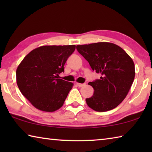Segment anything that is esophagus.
<instances>
[{
	"label": "esophagus",
	"instance_id": "34e87169",
	"mask_svg": "<svg viewBox=\"0 0 152 152\" xmlns=\"http://www.w3.org/2000/svg\"><path fill=\"white\" fill-rule=\"evenodd\" d=\"M76 85L78 86V87H82L85 85V84L83 83V84H81V83H78V82H76Z\"/></svg>",
	"mask_w": 152,
	"mask_h": 152
}]
</instances>
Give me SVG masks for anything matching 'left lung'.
<instances>
[{"label":"left lung","instance_id":"obj_1","mask_svg":"<svg viewBox=\"0 0 152 152\" xmlns=\"http://www.w3.org/2000/svg\"><path fill=\"white\" fill-rule=\"evenodd\" d=\"M76 50L101 78L90 82L93 95L86 99L89 107L104 112L117 107L127 96L135 78V65L125 51L112 43L78 45Z\"/></svg>","mask_w":152,"mask_h":152}]
</instances>
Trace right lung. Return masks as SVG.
I'll use <instances>...</instances> for the list:
<instances>
[{
    "instance_id": "right-lung-1",
    "label": "right lung",
    "mask_w": 152,
    "mask_h": 152,
    "mask_svg": "<svg viewBox=\"0 0 152 152\" xmlns=\"http://www.w3.org/2000/svg\"><path fill=\"white\" fill-rule=\"evenodd\" d=\"M75 49L74 45L42 46L28 53L18 66V87L37 109L53 112L62 107L73 84L58 76Z\"/></svg>"
}]
</instances>
